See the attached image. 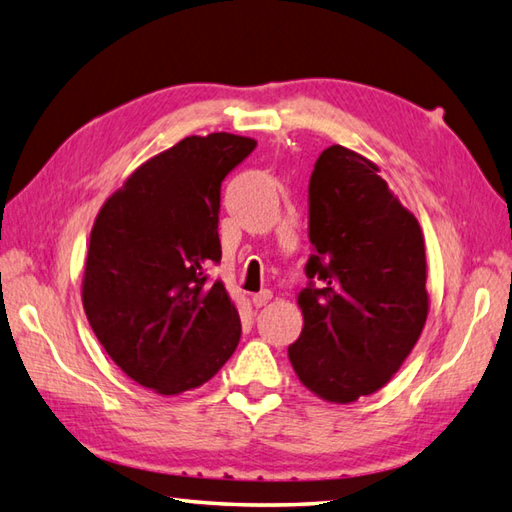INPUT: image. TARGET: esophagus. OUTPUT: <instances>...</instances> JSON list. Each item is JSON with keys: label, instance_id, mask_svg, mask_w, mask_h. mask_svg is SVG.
Here are the masks:
<instances>
[{"label": "esophagus", "instance_id": "1", "mask_svg": "<svg viewBox=\"0 0 512 512\" xmlns=\"http://www.w3.org/2000/svg\"><path fill=\"white\" fill-rule=\"evenodd\" d=\"M270 299H273V293H270V290H259V293H255L253 297H250V302H253V306L255 308H262V306H266Z\"/></svg>", "mask_w": 512, "mask_h": 512}]
</instances>
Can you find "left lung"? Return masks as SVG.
Here are the masks:
<instances>
[{"mask_svg":"<svg viewBox=\"0 0 512 512\" xmlns=\"http://www.w3.org/2000/svg\"><path fill=\"white\" fill-rule=\"evenodd\" d=\"M308 284L288 357L306 388L348 404L388 384L428 315L424 237L379 168L326 148L308 184Z\"/></svg>","mask_w":512,"mask_h":512,"instance_id":"8db88e82","label":"left lung"}]
</instances>
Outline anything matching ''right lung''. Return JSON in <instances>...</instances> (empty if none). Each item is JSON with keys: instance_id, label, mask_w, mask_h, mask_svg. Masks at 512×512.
Wrapping results in <instances>:
<instances>
[{"instance_id": "obj_1", "label": "right lung", "mask_w": 512, "mask_h": 512, "mask_svg": "<svg viewBox=\"0 0 512 512\" xmlns=\"http://www.w3.org/2000/svg\"><path fill=\"white\" fill-rule=\"evenodd\" d=\"M255 139L186 137L148 159L99 210L84 270V310L110 359L137 384L177 395L235 353L237 308L208 268L222 262V182Z\"/></svg>"}]
</instances>
